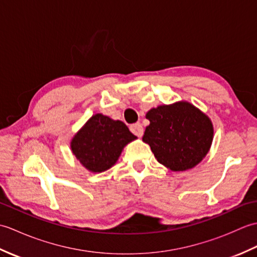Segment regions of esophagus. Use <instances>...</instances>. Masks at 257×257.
I'll use <instances>...</instances> for the list:
<instances>
[{"instance_id": "1", "label": "esophagus", "mask_w": 257, "mask_h": 257, "mask_svg": "<svg viewBox=\"0 0 257 257\" xmlns=\"http://www.w3.org/2000/svg\"><path fill=\"white\" fill-rule=\"evenodd\" d=\"M130 130H132V133L135 134L136 136H138V137H141V136L144 135V128H143V124L140 122L137 123H134L130 125Z\"/></svg>"}]
</instances>
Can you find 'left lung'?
Segmentation results:
<instances>
[{
    "instance_id": "obj_1",
    "label": "left lung",
    "mask_w": 257,
    "mask_h": 257,
    "mask_svg": "<svg viewBox=\"0 0 257 257\" xmlns=\"http://www.w3.org/2000/svg\"><path fill=\"white\" fill-rule=\"evenodd\" d=\"M143 140L157 160L172 171L193 168L203 159L213 139L211 120L189 102L152 108Z\"/></svg>"
}]
</instances>
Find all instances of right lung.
I'll return each instance as SVG.
<instances>
[{"label": "right lung", "instance_id": "1", "mask_svg": "<svg viewBox=\"0 0 257 257\" xmlns=\"http://www.w3.org/2000/svg\"><path fill=\"white\" fill-rule=\"evenodd\" d=\"M136 138L122 121L97 113L75 136L70 147L85 168L101 172L112 167L123 147Z\"/></svg>", "mask_w": 257, "mask_h": 257}]
</instances>
